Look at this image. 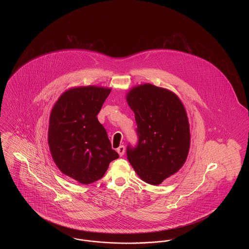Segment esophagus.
<instances>
[{
  "label": "esophagus",
  "mask_w": 249,
  "mask_h": 249,
  "mask_svg": "<svg viewBox=\"0 0 249 249\" xmlns=\"http://www.w3.org/2000/svg\"><path fill=\"white\" fill-rule=\"evenodd\" d=\"M117 152L119 153L120 157H122V156L124 155V153H125V146H124V145H120L119 148L117 149Z\"/></svg>",
  "instance_id": "obj_1"
}]
</instances>
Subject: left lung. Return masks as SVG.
Listing matches in <instances>:
<instances>
[{"label":"left lung","mask_w":249,"mask_h":249,"mask_svg":"<svg viewBox=\"0 0 249 249\" xmlns=\"http://www.w3.org/2000/svg\"><path fill=\"white\" fill-rule=\"evenodd\" d=\"M127 102L137 124L136 145L127 146L128 160L144 182L160 185L185 163L190 124L178 96L151 84L133 88Z\"/></svg>","instance_id":"8db88e82"}]
</instances>
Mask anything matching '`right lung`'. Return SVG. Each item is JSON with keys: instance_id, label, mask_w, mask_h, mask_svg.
<instances>
[{"instance_id": "1", "label": "right lung", "mask_w": 249, "mask_h": 249, "mask_svg": "<svg viewBox=\"0 0 249 249\" xmlns=\"http://www.w3.org/2000/svg\"><path fill=\"white\" fill-rule=\"evenodd\" d=\"M110 91L94 86L71 89L59 97L50 114L52 158L64 175L84 185L103 178L119 157L97 119Z\"/></svg>"}]
</instances>
